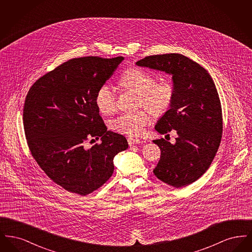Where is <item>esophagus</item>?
Here are the masks:
<instances>
[{"mask_svg": "<svg viewBox=\"0 0 252 252\" xmlns=\"http://www.w3.org/2000/svg\"><path fill=\"white\" fill-rule=\"evenodd\" d=\"M127 142H128V144L131 146L133 144H141V143H143V141L141 140V139H137V138H132V137H129L128 139H127Z\"/></svg>", "mask_w": 252, "mask_h": 252, "instance_id": "34e87169", "label": "esophagus"}]
</instances>
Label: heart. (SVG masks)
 Masks as SVG:
<instances>
[{"instance_id": "obj_1", "label": "heart", "mask_w": 252, "mask_h": 252, "mask_svg": "<svg viewBox=\"0 0 252 252\" xmlns=\"http://www.w3.org/2000/svg\"><path fill=\"white\" fill-rule=\"evenodd\" d=\"M122 87L138 94V106H144L154 114H161L171 107L175 90L168 80L155 82L154 76L140 68H129L121 76ZM95 103L99 111L105 115L113 113L117 108L116 92L110 85H103L97 94ZM150 112L143 108L135 112L122 114L113 120V130L128 136H139L150 123Z\"/></svg>"}]
</instances>
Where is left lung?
Returning <instances> with one entry per match:
<instances>
[{
    "label": "left lung",
    "instance_id": "8db88e82",
    "mask_svg": "<svg viewBox=\"0 0 252 252\" xmlns=\"http://www.w3.org/2000/svg\"><path fill=\"white\" fill-rule=\"evenodd\" d=\"M136 64L173 75L174 100L155 129L160 134L173 129L179 136L175 144L163 138L153 141L161 151L153 172L168 185L185 187L209 169L221 143L223 117L216 85L203 67L180 54L148 56Z\"/></svg>",
    "mask_w": 252,
    "mask_h": 252
}]
</instances>
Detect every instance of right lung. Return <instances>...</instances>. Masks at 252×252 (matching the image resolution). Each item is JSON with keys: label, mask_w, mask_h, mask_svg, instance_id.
Returning <instances> with one entry per match:
<instances>
[{"label": "right lung", "mask_w": 252, "mask_h": 252, "mask_svg": "<svg viewBox=\"0 0 252 252\" xmlns=\"http://www.w3.org/2000/svg\"><path fill=\"white\" fill-rule=\"evenodd\" d=\"M123 60H68L39 77L26 94L24 128L31 155L68 192L87 195L99 189L113 174L114 156L128 147L126 137L108 131L95 103ZM100 136V144L85 148L89 139Z\"/></svg>", "instance_id": "right-lung-1"}]
</instances>
